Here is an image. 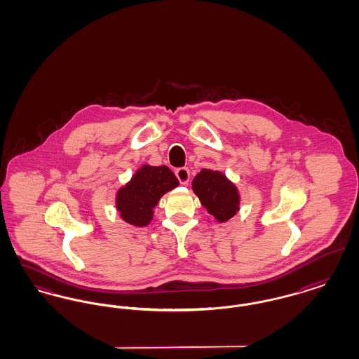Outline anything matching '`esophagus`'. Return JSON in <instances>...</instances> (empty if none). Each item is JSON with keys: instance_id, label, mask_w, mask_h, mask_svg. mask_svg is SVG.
I'll return each mask as SVG.
<instances>
[{"instance_id": "34e87169", "label": "esophagus", "mask_w": 359, "mask_h": 359, "mask_svg": "<svg viewBox=\"0 0 359 359\" xmlns=\"http://www.w3.org/2000/svg\"><path fill=\"white\" fill-rule=\"evenodd\" d=\"M176 177L179 179V182L182 183V184H188V182H189V171H188V168H179V170H176Z\"/></svg>"}]
</instances>
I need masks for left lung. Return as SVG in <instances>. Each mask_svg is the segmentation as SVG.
Instances as JSON below:
<instances>
[{
  "mask_svg": "<svg viewBox=\"0 0 359 359\" xmlns=\"http://www.w3.org/2000/svg\"><path fill=\"white\" fill-rule=\"evenodd\" d=\"M192 191L218 223L227 222L241 208L238 187L223 172L203 168L194 177Z\"/></svg>",
  "mask_w": 359,
  "mask_h": 359,
  "instance_id": "8db88e82",
  "label": "left lung"
}]
</instances>
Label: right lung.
Returning a JSON list of instances; mask_svg holds the SVG:
<instances>
[{
	"label": "right lung",
	"instance_id": "right-lung-1",
	"mask_svg": "<svg viewBox=\"0 0 359 359\" xmlns=\"http://www.w3.org/2000/svg\"><path fill=\"white\" fill-rule=\"evenodd\" d=\"M177 186V177L167 165L142 164L132 179L118 188L116 210L122 221L135 227H145L152 222L154 207L161 196Z\"/></svg>",
	"mask_w": 359,
	"mask_h": 359
}]
</instances>
